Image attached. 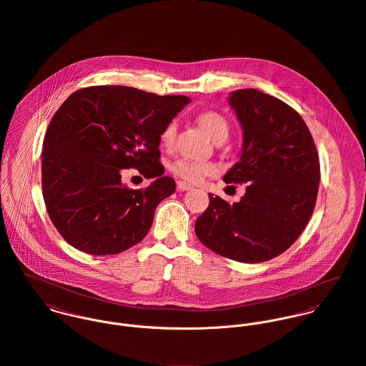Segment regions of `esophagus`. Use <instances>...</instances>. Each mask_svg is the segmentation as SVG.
I'll use <instances>...</instances> for the list:
<instances>
[{
	"label": "esophagus",
	"mask_w": 366,
	"mask_h": 366,
	"mask_svg": "<svg viewBox=\"0 0 366 366\" xmlns=\"http://www.w3.org/2000/svg\"><path fill=\"white\" fill-rule=\"evenodd\" d=\"M193 189V186L192 184H189V183H186V182H177V190H180V192H187V190H192Z\"/></svg>",
	"instance_id": "1"
}]
</instances>
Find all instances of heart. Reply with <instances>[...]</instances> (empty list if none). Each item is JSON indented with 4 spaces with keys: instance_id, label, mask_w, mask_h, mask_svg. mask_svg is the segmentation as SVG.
I'll return each instance as SVG.
<instances>
[{
    "instance_id": "b5f03b06",
    "label": "heart",
    "mask_w": 366,
    "mask_h": 366,
    "mask_svg": "<svg viewBox=\"0 0 366 366\" xmlns=\"http://www.w3.org/2000/svg\"><path fill=\"white\" fill-rule=\"evenodd\" d=\"M197 122L207 132V135L214 142H219L222 139L225 141L229 134V125L227 119L217 111H212V109L202 111L197 115ZM174 135H176V124L170 122L166 125V128L160 135L162 145L170 147L174 141ZM215 170H217L215 166L211 163L192 162L186 159H179L170 164V172L174 176L190 183L200 182L203 177L215 173Z\"/></svg>"
}]
</instances>
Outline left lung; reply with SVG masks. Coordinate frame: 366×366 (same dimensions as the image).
Here are the masks:
<instances>
[{
    "label": "left lung",
    "mask_w": 366,
    "mask_h": 366,
    "mask_svg": "<svg viewBox=\"0 0 366 366\" xmlns=\"http://www.w3.org/2000/svg\"><path fill=\"white\" fill-rule=\"evenodd\" d=\"M244 144L225 183H248L241 202L229 204L209 193L197 218V238L215 254L258 263L283 254L313 214L320 160L313 137L296 109L255 89L231 93Z\"/></svg>",
    "instance_id": "8db88e82"
}]
</instances>
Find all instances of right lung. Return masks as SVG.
Wrapping results in <instances>:
<instances>
[{
  "mask_svg": "<svg viewBox=\"0 0 366 366\" xmlns=\"http://www.w3.org/2000/svg\"><path fill=\"white\" fill-rule=\"evenodd\" d=\"M189 103L186 96L93 86L60 105L44 139L42 193L67 244L115 255L145 238L157 204L176 190L159 162L160 135ZM129 167L157 179L129 189L120 182V170Z\"/></svg>",
  "mask_w": 366,
  "mask_h": 366,
  "instance_id": "obj_1",
  "label": "right lung"
}]
</instances>
